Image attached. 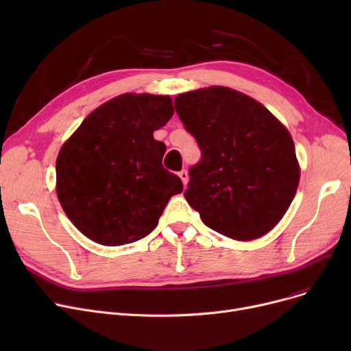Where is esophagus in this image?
I'll use <instances>...</instances> for the list:
<instances>
[{"label": "esophagus", "instance_id": "34e87169", "mask_svg": "<svg viewBox=\"0 0 351 351\" xmlns=\"http://www.w3.org/2000/svg\"><path fill=\"white\" fill-rule=\"evenodd\" d=\"M178 175H179V178H180V180H182L183 185H186V183H188V179H189V176H188V171L182 169Z\"/></svg>", "mask_w": 351, "mask_h": 351}]
</instances>
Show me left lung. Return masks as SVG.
Listing matches in <instances>:
<instances>
[{
    "instance_id": "1",
    "label": "left lung",
    "mask_w": 351,
    "mask_h": 351,
    "mask_svg": "<svg viewBox=\"0 0 351 351\" xmlns=\"http://www.w3.org/2000/svg\"><path fill=\"white\" fill-rule=\"evenodd\" d=\"M175 108L202 152L185 191L202 222L234 241L270 232L300 179L286 126L261 102L226 86L185 92Z\"/></svg>"
}]
</instances>
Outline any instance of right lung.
Instances as JSON below:
<instances>
[{
  "label": "right lung",
  "instance_id": "1",
  "mask_svg": "<svg viewBox=\"0 0 351 351\" xmlns=\"http://www.w3.org/2000/svg\"><path fill=\"white\" fill-rule=\"evenodd\" d=\"M172 115L168 95L123 94L92 110L62 145L57 195L90 241L104 246L139 241L182 192L179 176L162 165L165 143L154 138Z\"/></svg>",
  "mask_w": 351,
  "mask_h": 351
}]
</instances>
